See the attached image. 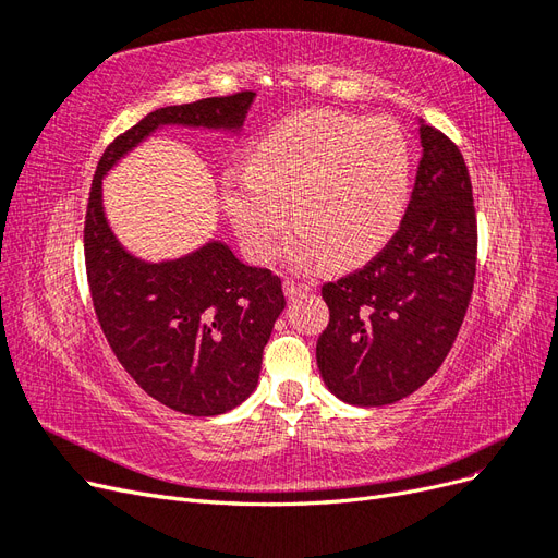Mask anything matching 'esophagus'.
I'll list each match as a JSON object with an SVG mask.
<instances>
[{
	"instance_id": "1",
	"label": "esophagus",
	"mask_w": 558,
	"mask_h": 558,
	"mask_svg": "<svg viewBox=\"0 0 558 558\" xmlns=\"http://www.w3.org/2000/svg\"><path fill=\"white\" fill-rule=\"evenodd\" d=\"M310 289H312L310 283H302V281H295V279H283V293H286V298H289V300H293V298H298L302 293H307Z\"/></svg>"
}]
</instances>
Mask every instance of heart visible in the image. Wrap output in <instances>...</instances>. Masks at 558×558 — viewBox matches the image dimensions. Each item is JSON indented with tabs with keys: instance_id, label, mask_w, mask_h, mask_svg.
<instances>
[{
	"instance_id": "heart-1",
	"label": "heart",
	"mask_w": 558,
	"mask_h": 558,
	"mask_svg": "<svg viewBox=\"0 0 558 558\" xmlns=\"http://www.w3.org/2000/svg\"><path fill=\"white\" fill-rule=\"evenodd\" d=\"M402 130L373 118L307 109L281 118L253 144L248 167L223 177L230 221L253 258L269 260L291 218L289 258L359 265L391 240L410 193Z\"/></svg>"
}]
</instances>
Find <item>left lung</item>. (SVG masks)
<instances>
[{
    "label": "left lung",
    "mask_w": 558,
    "mask_h": 558,
    "mask_svg": "<svg viewBox=\"0 0 558 558\" xmlns=\"http://www.w3.org/2000/svg\"><path fill=\"white\" fill-rule=\"evenodd\" d=\"M424 156L388 244L320 289L330 310L316 363L330 393L379 408L414 393L442 365L465 318L477 267V216L465 160L421 121Z\"/></svg>",
    "instance_id": "8db88e82"
}]
</instances>
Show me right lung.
<instances>
[{"label":"right lung","mask_w":558,"mask_h":558,"mask_svg":"<svg viewBox=\"0 0 558 558\" xmlns=\"http://www.w3.org/2000/svg\"><path fill=\"white\" fill-rule=\"evenodd\" d=\"M253 97L242 90L150 111L107 146L88 197L83 251L107 342L150 398L191 416L230 412L253 393L263 349L286 307L281 279L244 265L223 242L177 260L134 258L107 223L102 179L162 125L240 130Z\"/></svg>","instance_id":"right-lung-1"}]
</instances>
